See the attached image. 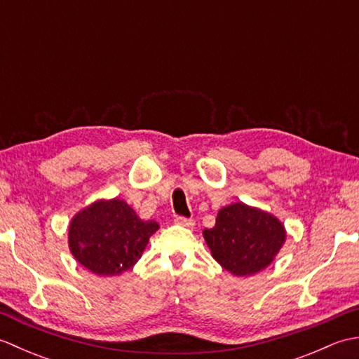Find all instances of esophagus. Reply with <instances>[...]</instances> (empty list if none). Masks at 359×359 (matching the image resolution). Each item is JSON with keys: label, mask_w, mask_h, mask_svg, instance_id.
Segmentation results:
<instances>
[{"label": "esophagus", "mask_w": 359, "mask_h": 359, "mask_svg": "<svg viewBox=\"0 0 359 359\" xmlns=\"http://www.w3.org/2000/svg\"><path fill=\"white\" fill-rule=\"evenodd\" d=\"M174 222L177 225H182V226H188V228H193L194 226V220L193 219H188V217H184V216H177L174 219Z\"/></svg>", "instance_id": "1"}]
</instances>
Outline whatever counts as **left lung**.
Segmentation results:
<instances>
[{
	"mask_svg": "<svg viewBox=\"0 0 359 359\" xmlns=\"http://www.w3.org/2000/svg\"><path fill=\"white\" fill-rule=\"evenodd\" d=\"M285 228L266 211L238 202L217 212L216 225L203 230L212 257L234 276L266 269L285 242Z\"/></svg>",
	"mask_w": 359,
	"mask_h": 359,
	"instance_id": "obj_1",
	"label": "left lung"
}]
</instances>
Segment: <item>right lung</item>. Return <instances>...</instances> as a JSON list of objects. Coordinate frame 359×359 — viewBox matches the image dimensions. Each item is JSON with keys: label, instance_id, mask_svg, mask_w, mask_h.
Listing matches in <instances>:
<instances>
[{"label": "right lung", "instance_id": "1", "mask_svg": "<svg viewBox=\"0 0 359 359\" xmlns=\"http://www.w3.org/2000/svg\"><path fill=\"white\" fill-rule=\"evenodd\" d=\"M157 230V222L142 220L125 201H97L71 220L69 250L94 274L117 276L139 261Z\"/></svg>", "mask_w": 359, "mask_h": 359}]
</instances>
